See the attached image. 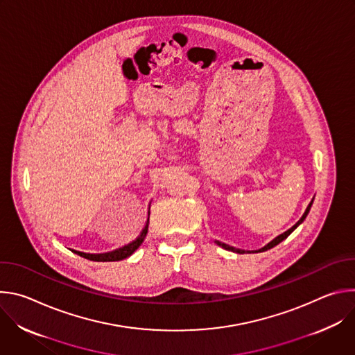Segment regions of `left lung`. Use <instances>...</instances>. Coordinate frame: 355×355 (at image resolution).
Segmentation results:
<instances>
[{
	"mask_svg": "<svg viewBox=\"0 0 355 355\" xmlns=\"http://www.w3.org/2000/svg\"><path fill=\"white\" fill-rule=\"evenodd\" d=\"M312 204H313V200L311 202V204H309V207L306 208V211H305V214H303V216L296 222V225H293L289 230H286L285 233H282V234H279L278 237H275L272 241H270L267 245H264L263 248H260V250H257V251H248V252H261V251H267V250H270V248H272L274 245H277L278 243H281L284 239H286L303 220H305V218L308 216V214H309V211H311V207H312ZM216 244H219L220 247H223L225 250H229V251H233V252H240V254H243V252H245L244 250H240V248H236V247H232V245H229V244H225V243H220V241H216Z\"/></svg>",
	"mask_w": 355,
	"mask_h": 355,
	"instance_id": "8db88e82",
	"label": "left lung"
}]
</instances>
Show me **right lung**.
<instances>
[{"label":"right lung","mask_w":355,"mask_h":355,"mask_svg":"<svg viewBox=\"0 0 355 355\" xmlns=\"http://www.w3.org/2000/svg\"><path fill=\"white\" fill-rule=\"evenodd\" d=\"M148 215H150V211H148ZM147 229H148V219H147V223H146L144 229L141 230L140 236L135 241L129 243L128 245H125L122 248H118V250H114V251H110V252H104V254H87V252H81V251H76V250H71V251L76 252V254H78L80 257H84V259L91 260V261H98V263L99 261H103V263H105V261H119V260H123V259L132 256L133 252L139 248V245L143 243V240L147 234Z\"/></svg>","instance_id":"right-lung-1"}]
</instances>
